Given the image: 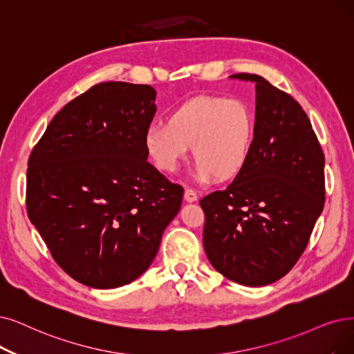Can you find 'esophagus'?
Here are the masks:
<instances>
[{
	"instance_id": "esophagus-1",
	"label": "esophagus",
	"mask_w": 354,
	"mask_h": 354,
	"mask_svg": "<svg viewBox=\"0 0 354 354\" xmlns=\"http://www.w3.org/2000/svg\"><path fill=\"white\" fill-rule=\"evenodd\" d=\"M185 199L187 201V202H196L197 201V193L193 190V189H187L186 192H185Z\"/></svg>"
}]
</instances>
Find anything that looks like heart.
<instances>
[{"mask_svg": "<svg viewBox=\"0 0 354 354\" xmlns=\"http://www.w3.org/2000/svg\"><path fill=\"white\" fill-rule=\"evenodd\" d=\"M256 122L251 109L236 98L201 95L174 107L167 123L151 124L144 145L162 173H174L192 147L197 177L230 180L248 162Z\"/></svg>", "mask_w": 354, "mask_h": 354, "instance_id": "b5f03b06", "label": "heart"}]
</instances>
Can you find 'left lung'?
<instances>
[{
	"label": "left lung",
	"mask_w": 354,
	"mask_h": 354,
	"mask_svg": "<svg viewBox=\"0 0 354 354\" xmlns=\"http://www.w3.org/2000/svg\"><path fill=\"white\" fill-rule=\"evenodd\" d=\"M256 132L247 165L225 190L201 199L203 247L216 270L244 286L290 272L325 202L324 152L295 98L256 74Z\"/></svg>",
	"instance_id": "1"
}]
</instances>
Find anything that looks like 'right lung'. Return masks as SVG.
Here are the masks:
<instances>
[{
  "label": "right lung",
  "mask_w": 354,
  "mask_h": 354,
  "mask_svg": "<svg viewBox=\"0 0 354 354\" xmlns=\"http://www.w3.org/2000/svg\"><path fill=\"white\" fill-rule=\"evenodd\" d=\"M153 100L147 84H95L56 113L27 162V215L56 264L86 286L142 274L180 210L185 190L147 161Z\"/></svg>",
  "instance_id": "obj_1"
}]
</instances>
